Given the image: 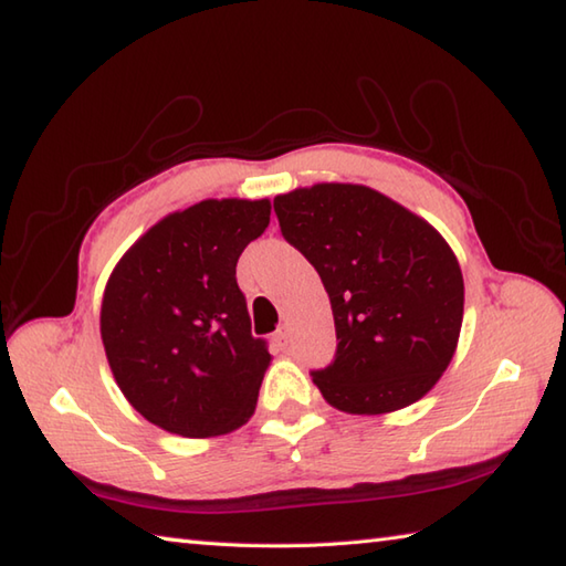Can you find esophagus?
<instances>
[{
    "mask_svg": "<svg viewBox=\"0 0 566 566\" xmlns=\"http://www.w3.org/2000/svg\"><path fill=\"white\" fill-rule=\"evenodd\" d=\"M274 345L280 347V350H286V345H290V331L286 328H280L274 333Z\"/></svg>",
    "mask_w": 566,
    "mask_h": 566,
    "instance_id": "1",
    "label": "esophagus"
}]
</instances>
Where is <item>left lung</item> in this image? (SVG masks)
Masks as SVG:
<instances>
[{"label": "left lung", "instance_id": "left-lung-1", "mask_svg": "<svg viewBox=\"0 0 566 566\" xmlns=\"http://www.w3.org/2000/svg\"><path fill=\"white\" fill-rule=\"evenodd\" d=\"M274 213L331 298L338 350L311 371L323 399L355 416L423 399L452 363L464 316L448 240L365 185L298 187L274 197Z\"/></svg>", "mask_w": 566, "mask_h": 566}]
</instances>
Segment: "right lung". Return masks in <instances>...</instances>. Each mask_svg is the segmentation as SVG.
Instances as JSON below:
<instances>
[{
    "label": "right lung",
    "mask_w": 566,
    "mask_h": 566,
    "mask_svg": "<svg viewBox=\"0 0 566 566\" xmlns=\"http://www.w3.org/2000/svg\"><path fill=\"white\" fill-rule=\"evenodd\" d=\"M270 199H203L148 228L106 282L102 343L136 411L182 438L226 436L255 413L270 367L235 264L270 226Z\"/></svg>",
    "instance_id": "obj_1"
}]
</instances>
